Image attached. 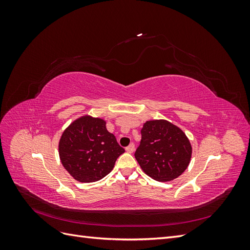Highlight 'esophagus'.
Listing matches in <instances>:
<instances>
[{
	"mask_svg": "<svg viewBox=\"0 0 250 250\" xmlns=\"http://www.w3.org/2000/svg\"><path fill=\"white\" fill-rule=\"evenodd\" d=\"M126 151H127L128 153H132L133 151H134V144H133V143H131L130 145L126 148Z\"/></svg>",
	"mask_w": 250,
	"mask_h": 250,
	"instance_id": "obj_1",
	"label": "esophagus"
}]
</instances>
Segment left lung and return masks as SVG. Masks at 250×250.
Wrapping results in <instances>:
<instances>
[{
    "label": "left lung",
    "instance_id": "1",
    "mask_svg": "<svg viewBox=\"0 0 250 250\" xmlns=\"http://www.w3.org/2000/svg\"><path fill=\"white\" fill-rule=\"evenodd\" d=\"M134 156L143 171L157 181H170L185 172L192 147L185 132L166 120L147 121Z\"/></svg>",
    "mask_w": 250,
    "mask_h": 250
}]
</instances>
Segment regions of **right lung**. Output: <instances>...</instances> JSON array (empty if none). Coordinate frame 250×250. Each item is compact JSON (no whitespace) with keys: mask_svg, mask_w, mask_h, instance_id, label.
Returning a JSON list of instances; mask_svg holds the SVG:
<instances>
[{"mask_svg":"<svg viewBox=\"0 0 250 250\" xmlns=\"http://www.w3.org/2000/svg\"><path fill=\"white\" fill-rule=\"evenodd\" d=\"M59 157L64 169L80 183H94L113 169L125 152L105 121L83 116L63 131L59 141Z\"/></svg>","mask_w":250,"mask_h":250,"instance_id":"add662e5","label":"right lung"}]
</instances>
